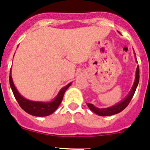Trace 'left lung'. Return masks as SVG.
I'll return each mask as SVG.
<instances>
[{
	"label": "left lung",
	"instance_id": "8db88e82",
	"mask_svg": "<svg viewBox=\"0 0 150 150\" xmlns=\"http://www.w3.org/2000/svg\"><path fill=\"white\" fill-rule=\"evenodd\" d=\"M135 57H136V55H135ZM136 59H137V58H136ZM139 79H140V71H139V67L137 66V70H136V76H135V80L133 86H132V90L130 91L129 94L127 95L126 98H125L124 100H122L121 102H120L119 104L112 106V107H107V108H100H100H98V107H95L93 104L87 103V105H88V108H89L92 112H94L95 113H96L97 115H98V116H112V115L116 114V113H119V112H122V111L128 105V104H129L131 100H132V98H133L135 91H136V88H137V85H138L139 83Z\"/></svg>",
	"mask_w": 150,
	"mask_h": 150
}]
</instances>
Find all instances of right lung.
<instances>
[{"instance_id":"1","label":"right lung","mask_w":150,"mask_h":150,"mask_svg":"<svg viewBox=\"0 0 150 150\" xmlns=\"http://www.w3.org/2000/svg\"><path fill=\"white\" fill-rule=\"evenodd\" d=\"M71 83H70L66 86L62 88L59 92L58 95L56 96L54 100L50 102H40V101H33V100H28L22 97L20 94L18 93L16 88L14 86L11 76V69L10 72V85L12 88L13 93L16 99L17 102L18 103L19 106L22 110L28 112V114L32 115L35 116H46L52 114V112H55L57 108L60 105L61 102L63 99L64 94L66 90L69 88Z\"/></svg>"}]
</instances>
